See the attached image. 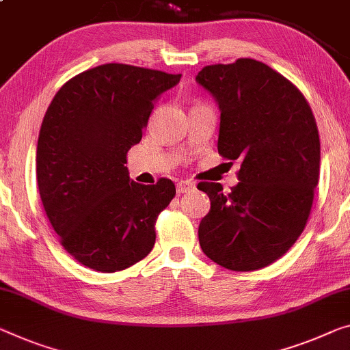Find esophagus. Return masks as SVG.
<instances>
[{"label":"esophagus","instance_id":"34e87169","mask_svg":"<svg viewBox=\"0 0 350 350\" xmlns=\"http://www.w3.org/2000/svg\"><path fill=\"white\" fill-rule=\"evenodd\" d=\"M193 183L191 181H180L178 185H176V192L178 193H186V192H191L193 191Z\"/></svg>","mask_w":350,"mask_h":350}]
</instances>
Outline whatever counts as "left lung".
<instances>
[{"label":"left lung","instance_id":"left-lung-1","mask_svg":"<svg viewBox=\"0 0 350 350\" xmlns=\"http://www.w3.org/2000/svg\"><path fill=\"white\" fill-rule=\"evenodd\" d=\"M196 81L219 106V153L241 159L228 193L198 183L211 200L198 241L222 267L256 271L286 254L308 220L321 163L314 116L293 83L255 59L208 66Z\"/></svg>","mask_w":350,"mask_h":350}]
</instances>
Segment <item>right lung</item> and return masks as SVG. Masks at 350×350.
<instances>
[{
    "label": "right lung",
    "instance_id": "obj_1",
    "mask_svg": "<svg viewBox=\"0 0 350 350\" xmlns=\"http://www.w3.org/2000/svg\"><path fill=\"white\" fill-rule=\"evenodd\" d=\"M180 78L105 64L70 79L48 106L36 154L39 193L64 249L94 271H123L153 249L154 222L175 185L134 183L126 153L141 142L153 101Z\"/></svg>",
    "mask_w": 350,
    "mask_h": 350
}]
</instances>
